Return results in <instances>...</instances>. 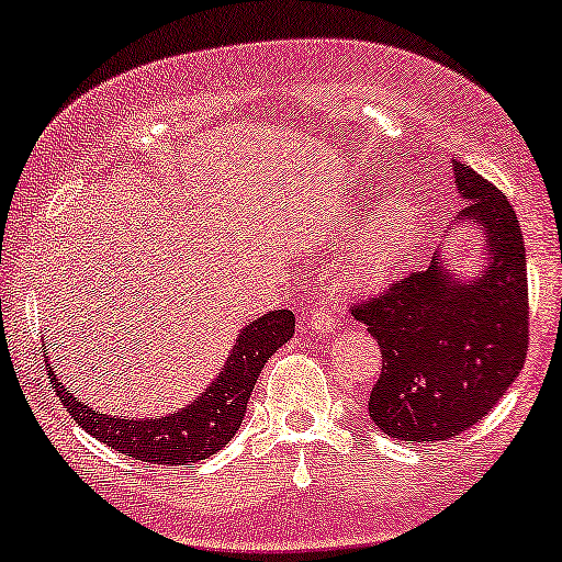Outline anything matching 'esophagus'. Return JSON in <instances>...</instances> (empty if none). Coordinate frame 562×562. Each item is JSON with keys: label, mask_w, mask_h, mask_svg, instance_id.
Returning a JSON list of instances; mask_svg holds the SVG:
<instances>
[{"label": "esophagus", "mask_w": 562, "mask_h": 562, "mask_svg": "<svg viewBox=\"0 0 562 562\" xmlns=\"http://www.w3.org/2000/svg\"><path fill=\"white\" fill-rule=\"evenodd\" d=\"M337 322L335 316L329 314L327 308H311L308 319H306V329H311V333L316 335H327V333H335Z\"/></svg>", "instance_id": "1"}]
</instances>
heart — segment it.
Instances as JSON below:
<instances>
[{"instance_id":"heart-1","label":"heart","mask_w":562,"mask_h":562,"mask_svg":"<svg viewBox=\"0 0 562 562\" xmlns=\"http://www.w3.org/2000/svg\"><path fill=\"white\" fill-rule=\"evenodd\" d=\"M422 201L414 195H392L369 216L358 233L353 254L348 256L342 277L353 288H374L401 269L422 222Z\"/></svg>"}]
</instances>
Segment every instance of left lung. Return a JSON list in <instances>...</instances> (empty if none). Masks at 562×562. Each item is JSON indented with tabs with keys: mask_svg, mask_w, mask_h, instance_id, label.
<instances>
[{
	"mask_svg": "<svg viewBox=\"0 0 562 562\" xmlns=\"http://www.w3.org/2000/svg\"><path fill=\"white\" fill-rule=\"evenodd\" d=\"M465 206L458 225L482 238L479 274L461 277L437 248L429 269L353 306L382 350L369 416L403 442H439L474 427L516 382L529 348V285L518 216L503 193L452 161Z\"/></svg>",
	"mask_w": 562,
	"mask_h": 562,
	"instance_id": "8db88e82",
	"label": "left lung"
}]
</instances>
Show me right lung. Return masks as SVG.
<instances>
[{"label": "right lung", "instance_id": "1", "mask_svg": "<svg viewBox=\"0 0 562 562\" xmlns=\"http://www.w3.org/2000/svg\"><path fill=\"white\" fill-rule=\"evenodd\" d=\"M293 333L295 314L288 308L267 311L259 319L246 324L235 337V346L220 376L186 408L159 418L106 416L88 408L57 380V371L49 367V356L46 367H49L52 387L65 403L67 414L99 442L144 463L193 465L206 461L235 437L263 363L277 348L285 346Z\"/></svg>", "mask_w": 562, "mask_h": 562}]
</instances>
